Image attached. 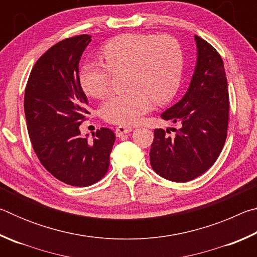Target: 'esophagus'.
<instances>
[{
  "mask_svg": "<svg viewBox=\"0 0 257 257\" xmlns=\"http://www.w3.org/2000/svg\"><path fill=\"white\" fill-rule=\"evenodd\" d=\"M132 132H133V127H129V125H118V127L115 128V135L118 137Z\"/></svg>",
  "mask_w": 257,
  "mask_h": 257,
  "instance_id": "esophagus-1",
  "label": "esophagus"
}]
</instances>
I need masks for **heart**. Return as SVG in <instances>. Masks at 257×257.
Masks as SVG:
<instances>
[{"mask_svg":"<svg viewBox=\"0 0 257 257\" xmlns=\"http://www.w3.org/2000/svg\"><path fill=\"white\" fill-rule=\"evenodd\" d=\"M106 64L86 61L79 70V82L89 96H105L111 85V70L128 68V90L113 93L101 106L104 120L132 124L152 107V102L165 103L176 94L181 79L184 55L176 38L169 35H119L102 49Z\"/></svg>","mask_w":257,"mask_h":257,"instance_id":"obj_1","label":"heart"}]
</instances>
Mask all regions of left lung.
I'll list each match as a JSON object with an SVG mask.
<instances>
[{"label":"left lung","mask_w":257,"mask_h":257,"mask_svg":"<svg viewBox=\"0 0 257 257\" xmlns=\"http://www.w3.org/2000/svg\"><path fill=\"white\" fill-rule=\"evenodd\" d=\"M197 62L185 96L161 114L179 123L173 129L154 130L150 160L165 179L186 182L206 172L219 158L227 138L229 94L223 61L210 43L195 36ZM171 134V133H169Z\"/></svg>","instance_id":"1"}]
</instances>
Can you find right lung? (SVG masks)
<instances>
[{
	"mask_svg": "<svg viewBox=\"0 0 257 257\" xmlns=\"http://www.w3.org/2000/svg\"><path fill=\"white\" fill-rule=\"evenodd\" d=\"M89 35L66 38L43 54L25 90V115L33 149L47 171L64 184L87 187L105 176L115 135L97 129L93 139L80 135L89 114L79 82V61Z\"/></svg>",
	"mask_w": 257,
	"mask_h": 257,
	"instance_id": "right-lung-1",
	"label": "right lung"
}]
</instances>
